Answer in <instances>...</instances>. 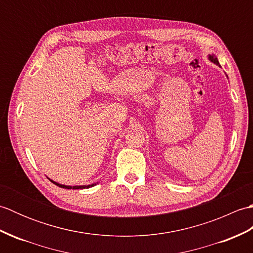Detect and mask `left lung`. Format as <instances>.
<instances>
[{
    "instance_id": "left-lung-1",
    "label": "left lung",
    "mask_w": 253,
    "mask_h": 253,
    "mask_svg": "<svg viewBox=\"0 0 253 253\" xmlns=\"http://www.w3.org/2000/svg\"><path fill=\"white\" fill-rule=\"evenodd\" d=\"M209 60L211 61V62H213L214 64H216V65H219V63H218V61H217V57L214 55V54H212V55H209Z\"/></svg>"
}]
</instances>
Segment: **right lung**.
<instances>
[{
  "label": "right lung",
  "instance_id": "1",
  "mask_svg": "<svg viewBox=\"0 0 253 253\" xmlns=\"http://www.w3.org/2000/svg\"><path fill=\"white\" fill-rule=\"evenodd\" d=\"M51 180V179H50ZM53 184H55L56 186L61 187V188H65V189H84V188H90V187H93L95 184H92V185H88V186H66V185H61L58 184V182H55L51 180Z\"/></svg>",
  "mask_w": 253,
  "mask_h": 253
}]
</instances>
